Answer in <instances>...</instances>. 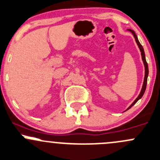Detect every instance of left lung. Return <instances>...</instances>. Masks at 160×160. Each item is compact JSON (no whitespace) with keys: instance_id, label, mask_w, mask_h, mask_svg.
I'll use <instances>...</instances> for the list:
<instances>
[{"instance_id":"8db88e82","label":"left lung","mask_w":160,"mask_h":160,"mask_svg":"<svg viewBox=\"0 0 160 160\" xmlns=\"http://www.w3.org/2000/svg\"><path fill=\"white\" fill-rule=\"evenodd\" d=\"M128 31H130L132 33V35L134 36V39H135V42L136 43H137L138 47L139 50H140L141 51V55H142V61H143V64H144V66H145V77H144V82H143V85H142V90H141L140 93H139L138 96L137 98L135 99V100L133 102H132V104H131L130 107H128V108L126 110H129V109L131 108V107H132L134 104L136 103V102H138V101L139 100V99H141V98L143 96L144 93H145V88H146V85H147V78H148V64H147L146 62V60H145V51H144V49L143 47H142V46L141 45V43L139 42L138 41V39L137 36H136L135 32L133 31V30L132 29H128ZM125 110V111H126Z\"/></svg>"}]
</instances>
